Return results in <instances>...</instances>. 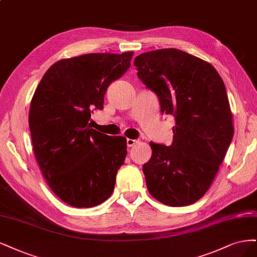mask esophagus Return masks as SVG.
<instances>
[{"mask_svg":"<svg viewBox=\"0 0 257 257\" xmlns=\"http://www.w3.org/2000/svg\"><path fill=\"white\" fill-rule=\"evenodd\" d=\"M137 142H138L137 140H131V139H127V146H128V147L134 146V145H135Z\"/></svg>","mask_w":257,"mask_h":257,"instance_id":"obj_1","label":"esophagus"}]
</instances>
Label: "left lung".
Listing matches in <instances>:
<instances>
[{
  "instance_id": "obj_1",
  "label": "left lung",
  "mask_w": 257,
  "mask_h": 257,
  "mask_svg": "<svg viewBox=\"0 0 257 257\" xmlns=\"http://www.w3.org/2000/svg\"><path fill=\"white\" fill-rule=\"evenodd\" d=\"M135 66L176 123L172 145L151 142L153 155L143 165L148 191L169 206L193 204L209 189L233 140L225 85L209 63L178 49L140 54Z\"/></svg>"
}]
</instances>
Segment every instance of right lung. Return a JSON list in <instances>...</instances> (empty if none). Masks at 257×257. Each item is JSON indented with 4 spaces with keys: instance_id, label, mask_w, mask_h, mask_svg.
Returning <instances> with one entry per match:
<instances>
[{
    "instance_id": "add662e5",
    "label": "right lung",
    "mask_w": 257,
    "mask_h": 257,
    "mask_svg": "<svg viewBox=\"0 0 257 257\" xmlns=\"http://www.w3.org/2000/svg\"><path fill=\"white\" fill-rule=\"evenodd\" d=\"M132 52L90 53L53 64L32 98L29 123L35 157L49 187L77 208L112 194L127 155V141L92 128L113 81L130 67Z\"/></svg>"
}]
</instances>
